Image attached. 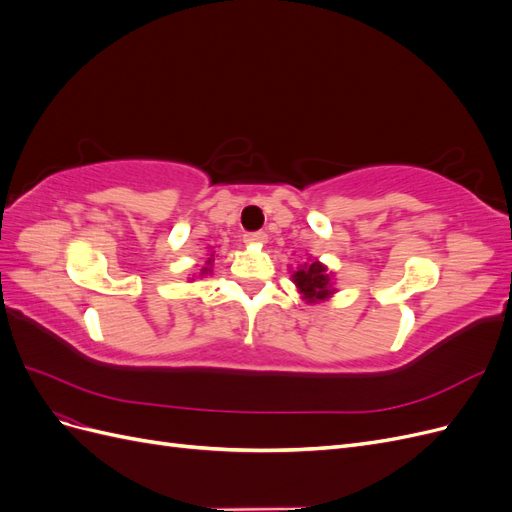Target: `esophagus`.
Listing matches in <instances>:
<instances>
[{"label":"esophagus","instance_id":"1","mask_svg":"<svg viewBox=\"0 0 512 512\" xmlns=\"http://www.w3.org/2000/svg\"><path fill=\"white\" fill-rule=\"evenodd\" d=\"M243 241L250 243V245H262V243H267V232H262V230L260 232H247Z\"/></svg>","mask_w":512,"mask_h":512}]
</instances>
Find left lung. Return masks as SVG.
Segmentation results:
<instances>
[{"label":"left lung","mask_w":512,"mask_h":512,"mask_svg":"<svg viewBox=\"0 0 512 512\" xmlns=\"http://www.w3.org/2000/svg\"><path fill=\"white\" fill-rule=\"evenodd\" d=\"M292 282L299 288V292L303 294V301H307V303L324 301L335 292L333 282H331V273L318 260L301 265L297 271L292 273Z\"/></svg>","instance_id":"left-lung-1"}]
</instances>
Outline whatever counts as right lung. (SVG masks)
<instances>
[{
	"label": "right lung",
	"instance_id": "right-lung-1",
	"mask_svg": "<svg viewBox=\"0 0 512 512\" xmlns=\"http://www.w3.org/2000/svg\"><path fill=\"white\" fill-rule=\"evenodd\" d=\"M211 262H213V254H211V258H207V260H205V265H207V267L200 269V275H207V273H211Z\"/></svg>",
	"mask_w": 512,
	"mask_h": 512
}]
</instances>
